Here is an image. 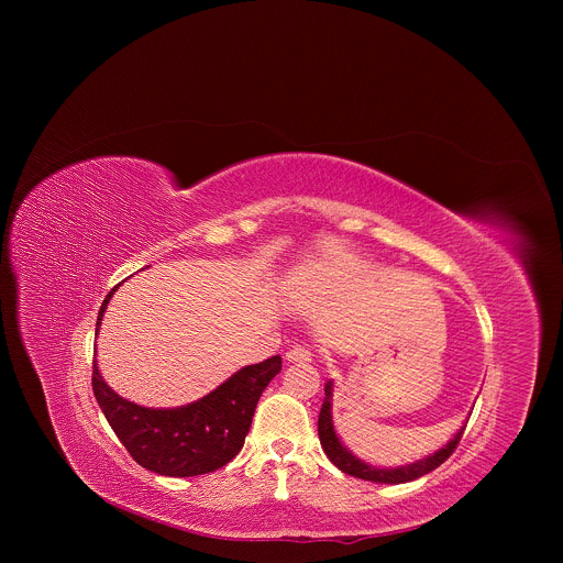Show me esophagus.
<instances>
[{"mask_svg": "<svg viewBox=\"0 0 563 563\" xmlns=\"http://www.w3.org/2000/svg\"><path fill=\"white\" fill-rule=\"evenodd\" d=\"M286 360H288V362H301V364H308V362H312V351H310L308 346L297 344V346H292V349L286 353Z\"/></svg>", "mask_w": 563, "mask_h": 563, "instance_id": "1", "label": "esophagus"}]
</instances>
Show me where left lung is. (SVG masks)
<instances>
[{"mask_svg":"<svg viewBox=\"0 0 563 563\" xmlns=\"http://www.w3.org/2000/svg\"><path fill=\"white\" fill-rule=\"evenodd\" d=\"M464 429H466V424L455 433V438L446 446H442L440 451H435L433 455H429L424 460H418L413 464L399 466V468H375L371 464H364L355 455H351L346 451V446L340 442V438L335 435V429L331 422V382L324 386V401H322L321 413H319V438H321L322 451L331 460V464L338 466L342 473L364 479V482L407 483L435 471L440 464H444L453 455V451L457 449V444L464 435Z\"/></svg>","mask_w":563,"mask_h":563,"instance_id":"1","label":"left lung"}]
</instances>
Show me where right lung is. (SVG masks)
<instances>
[{
	"label": "right lung",
	"mask_w": 563,
	"mask_h": 563,
	"mask_svg": "<svg viewBox=\"0 0 563 563\" xmlns=\"http://www.w3.org/2000/svg\"><path fill=\"white\" fill-rule=\"evenodd\" d=\"M101 303L95 331L112 299ZM282 371V357L244 366L199 401L173 409H152L125 401L101 379L92 360V393L112 431L143 468L164 477H195L223 468L241 453L255 405Z\"/></svg>",
	"instance_id": "right-lung-1"
}]
</instances>
